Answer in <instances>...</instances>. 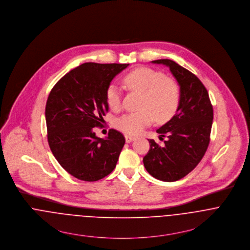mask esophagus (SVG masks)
<instances>
[{"instance_id": "obj_1", "label": "esophagus", "mask_w": 250, "mask_h": 250, "mask_svg": "<svg viewBox=\"0 0 250 250\" xmlns=\"http://www.w3.org/2000/svg\"><path fill=\"white\" fill-rule=\"evenodd\" d=\"M134 139L135 138H134V137H132V136L125 135V142H126V143H130V142H132Z\"/></svg>"}]
</instances>
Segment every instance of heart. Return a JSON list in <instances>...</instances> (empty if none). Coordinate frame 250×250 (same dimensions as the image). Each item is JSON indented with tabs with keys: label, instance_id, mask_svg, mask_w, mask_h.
<instances>
[{
	"label": "heart",
	"instance_id": "obj_1",
	"mask_svg": "<svg viewBox=\"0 0 250 250\" xmlns=\"http://www.w3.org/2000/svg\"><path fill=\"white\" fill-rule=\"evenodd\" d=\"M125 84L142 92L140 110L124 114L115 121L116 127L126 135H138L156 118L158 122L168 121L180 104L178 83L163 73L147 67H139L124 78ZM106 101L113 109L121 106V90L115 83L106 89Z\"/></svg>",
	"mask_w": 250,
	"mask_h": 250
}]
</instances>
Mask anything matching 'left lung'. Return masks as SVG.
Listing matches in <instances>:
<instances>
[{
	"mask_svg": "<svg viewBox=\"0 0 250 250\" xmlns=\"http://www.w3.org/2000/svg\"><path fill=\"white\" fill-rule=\"evenodd\" d=\"M169 68L180 86V104L176 114L156 130L163 146L150 139L144 166L156 179L173 182L186 176L204 156L210 142L213 106L205 86L193 73L170 59L153 60Z\"/></svg>",
	"mask_w": 250,
	"mask_h": 250,
	"instance_id": "1",
	"label": "left lung"
}]
</instances>
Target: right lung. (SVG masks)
I'll use <instances>...</instances> for the list:
<instances>
[{
  "label": "right lung",
  "instance_id": "right-lung-1",
  "mask_svg": "<svg viewBox=\"0 0 250 250\" xmlns=\"http://www.w3.org/2000/svg\"><path fill=\"white\" fill-rule=\"evenodd\" d=\"M129 64L87 62L61 78L46 104V124L50 148L61 167L83 181H97L115 168L125 139L110 129L99 138L108 111L106 89L112 80Z\"/></svg>",
  "mask_w": 250,
  "mask_h": 250
}]
</instances>
